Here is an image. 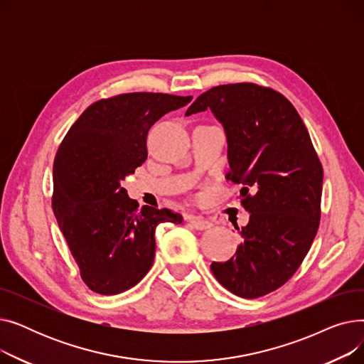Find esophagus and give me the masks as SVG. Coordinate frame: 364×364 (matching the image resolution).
Returning <instances> with one entry per match:
<instances>
[{
    "label": "esophagus",
    "mask_w": 364,
    "mask_h": 364,
    "mask_svg": "<svg viewBox=\"0 0 364 364\" xmlns=\"http://www.w3.org/2000/svg\"><path fill=\"white\" fill-rule=\"evenodd\" d=\"M188 223H190V225L195 227L196 230H206V228L213 227V223H209V221H206V220H203L200 217H190Z\"/></svg>",
    "instance_id": "34e87169"
}]
</instances>
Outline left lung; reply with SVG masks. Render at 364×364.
Returning <instances> with one entry per match:
<instances>
[{
    "label": "left lung",
    "instance_id": "left-lung-1",
    "mask_svg": "<svg viewBox=\"0 0 364 364\" xmlns=\"http://www.w3.org/2000/svg\"><path fill=\"white\" fill-rule=\"evenodd\" d=\"M211 110L224 127L230 171L242 184L250 223L235 257L213 262L225 289L259 298L288 282L309 254L320 223L323 168L310 134L283 94L252 82L218 85L186 112ZM252 189L254 196L249 192Z\"/></svg>",
    "mask_w": 364,
    "mask_h": 364
}]
</instances>
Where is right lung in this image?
<instances>
[{"instance_id": "right-lung-1", "label": "right lung", "mask_w": 364, "mask_h": 364, "mask_svg": "<svg viewBox=\"0 0 364 364\" xmlns=\"http://www.w3.org/2000/svg\"><path fill=\"white\" fill-rule=\"evenodd\" d=\"M192 95L129 92L88 106L70 127L53 165V211L80 267L81 279L100 295L136 286L155 259L161 223L181 224L169 209L128 198L121 181L147 159V132Z\"/></svg>"}]
</instances>
